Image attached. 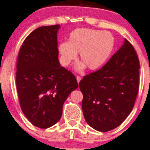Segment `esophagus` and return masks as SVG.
<instances>
[{"label": "esophagus", "mask_w": 150, "mask_h": 150, "mask_svg": "<svg viewBox=\"0 0 150 150\" xmlns=\"http://www.w3.org/2000/svg\"><path fill=\"white\" fill-rule=\"evenodd\" d=\"M76 78H77V81L78 83H79V81H81V77L79 75H78V76H77V77H76Z\"/></svg>", "instance_id": "1"}]
</instances>
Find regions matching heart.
<instances>
[{
  "instance_id": "heart-1",
  "label": "heart",
  "mask_w": 150,
  "mask_h": 150,
  "mask_svg": "<svg viewBox=\"0 0 150 150\" xmlns=\"http://www.w3.org/2000/svg\"><path fill=\"white\" fill-rule=\"evenodd\" d=\"M114 45V38L111 33L92 28H81L70 33L68 41L59 43L58 51L60 61L63 66H68L77 57L83 63L77 66L81 70L86 65L89 69L100 67L109 57Z\"/></svg>"
}]
</instances>
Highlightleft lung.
Listing matches in <instances>:
<instances>
[{
  "mask_svg": "<svg viewBox=\"0 0 150 150\" xmlns=\"http://www.w3.org/2000/svg\"><path fill=\"white\" fill-rule=\"evenodd\" d=\"M139 69L136 51L125 39L105 65L80 81L83 113L90 126L106 132L122 124L138 93Z\"/></svg>",
  "mask_w": 150,
  "mask_h": 150,
  "instance_id": "obj_1",
  "label": "left lung"
}]
</instances>
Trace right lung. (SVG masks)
Segmentation results:
<instances>
[{"label": "right lung", "mask_w": 150, "mask_h": 150, "mask_svg": "<svg viewBox=\"0 0 150 150\" xmlns=\"http://www.w3.org/2000/svg\"><path fill=\"white\" fill-rule=\"evenodd\" d=\"M59 27L43 26L30 33L21 45L16 62L21 108L28 120L41 129L59 122L64 102L78 87L75 75L59 62Z\"/></svg>", "instance_id": "right-lung-1"}]
</instances>
